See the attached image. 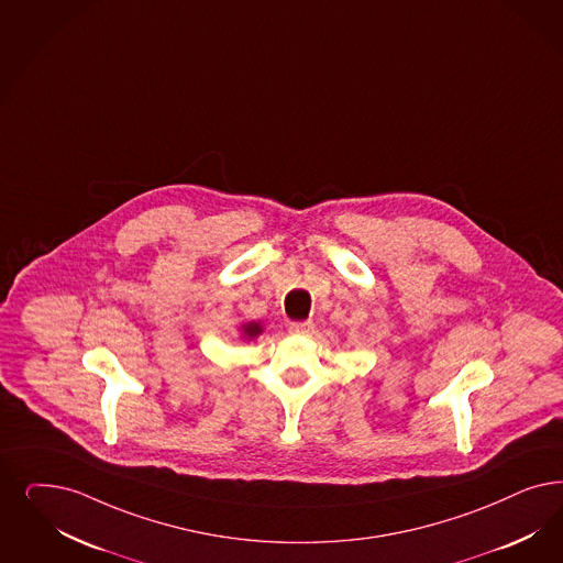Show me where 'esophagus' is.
I'll return each instance as SVG.
<instances>
[{"instance_id": "1", "label": "esophagus", "mask_w": 563, "mask_h": 563, "mask_svg": "<svg viewBox=\"0 0 563 563\" xmlns=\"http://www.w3.org/2000/svg\"><path fill=\"white\" fill-rule=\"evenodd\" d=\"M313 329V324H311L310 320H306V322H291L289 324V332L291 334H308Z\"/></svg>"}]
</instances>
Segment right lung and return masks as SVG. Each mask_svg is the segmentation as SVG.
Segmentation results:
<instances>
[{
  "label": "right lung",
  "instance_id": "obj_1",
  "mask_svg": "<svg viewBox=\"0 0 563 563\" xmlns=\"http://www.w3.org/2000/svg\"><path fill=\"white\" fill-rule=\"evenodd\" d=\"M262 332H264V327H262V322H257V320H253V322H241V324H239V336H241L243 341H253V339H257Z\"/></svg>",
  "mask_w": 563,
  "mask_h": 563
}]
</instances>
